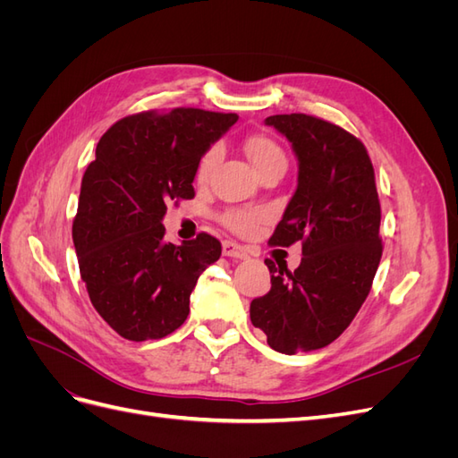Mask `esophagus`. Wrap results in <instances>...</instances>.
<instances>
[{"mask_svg":"<svg viewBox=\"0 0 458 458\" xmlns=\"http://www.w3.org/2000/svg\"><path fill=\"white\" fill-rule=\"evenodd\" d=\"M224 256L227 258H234V259H246L248 258V252L244 250V248L237 242L233 241H225L224 242Z\"/></svg>","mask_w":458,"mask_h":458,"instance_id":"esophagus-1","label":"esophagus"}]
</instances>
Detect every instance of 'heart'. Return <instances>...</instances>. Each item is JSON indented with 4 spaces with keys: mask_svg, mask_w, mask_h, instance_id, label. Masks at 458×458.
<instances>
[{
    "mask_svg": "<svg viewBox=\"0 0 458 458\" xmlns=\"http://www.w3.org/2000/svg\"><path fill=\"white\" fill-rule=\"evenodd\" d=\"M244 150L248 158L254 164V168L258 174H261L263 170L273 168V165H284L286 168V157L283 148L276 145L271 137L267 135H252L248 137L244 141ZM219 152L216 147L208 148L200 162H199V168H197V179L199 182H206L208 177H210L214 165L217 162ZM263 219L261 212L256 210H227L224 216H221V221L224 224L237 231V233H250L256 229V225Z\"/></svg>",
    "mask_w": 458,
    "mask_h": 458,
    "instance_id": "heart-1",
    "label": "heart"
}]
</instances>
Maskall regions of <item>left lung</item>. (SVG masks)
Masks as SVG:
<instances>
[{
  "instance_id": "obj_1",
  "label": "left lung",
  "mask_w": 458,
  "mask_h": 458,
  "mask_svg": "<svg viewBox=\"0 0 458 458\" xmlns=\"http://www.w3.org/2000/svg\"><path fill=\"white\" fill-rule=\"evenodd\" d=\"M293 143L298 187L269 244L301 242V263L275 266L271 290L252 300V325L275 352L325 348L350 327L367 300L382 258L374 168L355 135L310 114L266 118Z\"/></svg>"
}]
</instances>
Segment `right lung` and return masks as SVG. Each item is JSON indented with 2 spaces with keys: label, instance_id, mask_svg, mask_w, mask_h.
<instances>
[{
  "label": "right lung",
  "instance_id": "1",
  "mask_svg": "<svg viewBox=\"0 0 458 458\" xmlns=\"http://www.w3.org/2000/svg\"><path fill=\"white\" fill-rule=\"evenodd\" d=\"M237 114L202 108L131 114L95 148L81 179L72 239L89 300L122 338L143 342L185 323L189 298L221 244L208 233L164 241L165 204L195 197L199 162Z\"/></svg>",
  "mask_w": 458,
  "mask_h": 458
}]
</instances>
